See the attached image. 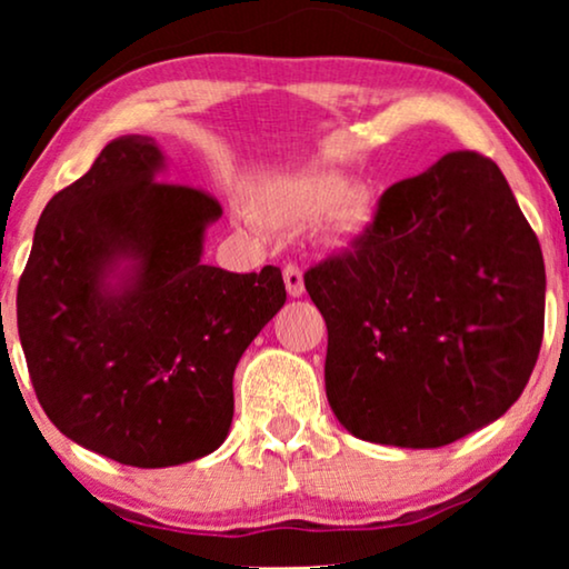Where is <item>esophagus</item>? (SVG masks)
Instances as JSON below:
<instances>
[{
    "label": "esophagus",
    "instance_id": "34e87169",
    "mask_svg": "<svg viewBox=\"0 0 569 569\" xmlns=\"http://www.w3.org/2000/svg\"><path fill=\"white\" fill-rule=\"evenodd\" d=\"M282 277H284V287H287V292H290V298H300V295L306 292V282H302V271L295 267V263H287L284 271H282Z\"/></svg>",
    "mask_w": 569,
    "mask_h": 569
}]
</instances>
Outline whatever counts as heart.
Listing matches in <instances>:
<instances>
[{
  "label": "heart",
  "instance_id": "1",
  "mask_svg": "<svg viewBox=\"0 0 569 569\" xmlns=\"http://www.w3.org/2000/svg\"><path fill=\"white\" fill-rule=\"evenodd\" d=\"M263 214L271 222L298 228L331 217V232L337 240L360 236L370 222V204L352 183L339 176H306L277 186L261 201Z\"/></svg>",
  "mask_w": 569,
  "mask_h": 569
}]
</instances>
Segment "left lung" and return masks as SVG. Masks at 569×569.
Here are the masks:
<instances>
[{
	"label": "left lung",
	"mask_w": 569,
	"mask_h": 569,
	"mask_svg": "<svg viewBox=\"0 0 569 569\" xmlns=\"http://www.w3.org/2000/svg\"><path fill=\"white\" fill-rule=\"evenodd\" d=\"M326 396L355 438L440 448L500 419L543 337L541 246L489 158L393 183L352 248L306 271Z\"/></svg>",
	"instance_id": "left-lung-1"
}]
</instances>
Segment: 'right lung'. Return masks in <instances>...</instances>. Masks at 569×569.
<instances>
[{
  "label": "right lung",
  "instance_id": "add662e5",
  "mask_svg": "<svg viewBox=\"0 0 569 569\" xmlns=\"http://www.w3.org/2000/svg\"><path fill=\"white\" fill-rule=\"evenodd\" d=\"M152 137L127 134L46 204L18 284L36 396L59 432L113 461L162 469L228 438L232 376L287 292L282 271L201 261L222 207L158 181Z\"/></svg>",
  "mask_w": 569,
  "mask_h": 569
}]
</instances>
